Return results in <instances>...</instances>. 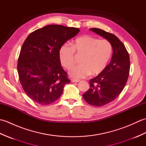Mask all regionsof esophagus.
Instances as JSON below:
<instances>
[{
    "label": "esophagus",
    "instance_id": "1",
    "mask_svg": "<svg viewBox=\"0 0 146 146\" xmlns=\"http://www.w3.org/2000/svg\"><path fill=\"white\" fill-rule=\"evenodd\" d=\"M80 81V80H77V79H71V82H75V83H78Z\"/></svg>",
    "mask_w": 146,
    "mask_h": 146
}]
</instances>
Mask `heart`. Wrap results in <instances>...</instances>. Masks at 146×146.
Wrapping results in <instances>:
<instances>
[{"mask_svg": "<svg viewBox=\"0 0 146 146\" xmlns=\"http://www.w3.org/2000/svg\"><path fill=\"white\" fill-rule=\"evenodd\" d=\"M75 52L83 54L81 64L73 67L70 75L75 78H82L90 73L95 76L103 72L111 57L112 46L107 40H100L88 35L76 38L72 46L63 44L59 50V58L67 70H70L75 64Z\"/></svg>", "mask_w": 146, "mask_h": 146, "instance_id": "1", "label": "heart"}]
</instances>
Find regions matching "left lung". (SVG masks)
I'll list each match as a JSON object with an SVG mask.
<instances>
[{
	"instance_id": "obj_1",
	"label": "left lung",
	"mask_w": 146,
	"mask_h": 146,
	"mask_svg": "<svg viewBox=\"0 0 146 146\" xmlns=\"http://www.w3.org/2000/svg\"><path fill=\"white\" fill-rule=\"evenodd\" d=\"M90 30L106 39L113 49L110 63L103 72L90 80V88L83 94L88 104L102 107L113 101L124 88L129 75V54L124 44L113 34L98 28Z\"/></svg>"
}]
</instances>
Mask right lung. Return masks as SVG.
I'll list each match as a JSON object with an SVG mask.
<instances>
[{"label":"right lung","instance_id":"obj_1","mask_svg":"<svg viewBox=\"0 0 146 146\" xmlns=\"http://www.w3.org/2000/svg\"><path fill=\"white\" fill-rule=\"evenodd\" d=\"M79 32L76 27L52 24L27 36L18 58L17 71L22 87L34 102L42 105L52 104L71 82L61 66L59 50Z\"/></svg>","mask_w":146,"mask_h":146}]
</instances>
